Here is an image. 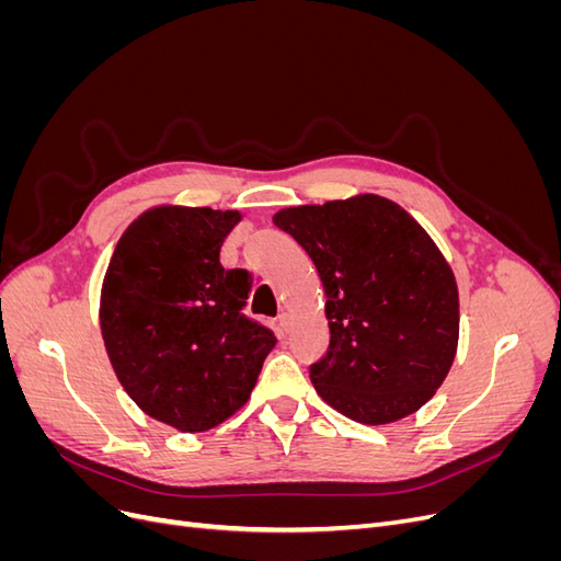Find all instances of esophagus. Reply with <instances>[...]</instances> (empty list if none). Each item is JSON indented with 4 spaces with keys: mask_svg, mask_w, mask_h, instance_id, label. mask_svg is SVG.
<instances>
[{
    "mask_svg": "<svg viewBox=\"0 0 561 561\" xmlns=\"http://www.w3.org/2000/svg\"><path fill=\"white\" fill-rule=\"evenodd\" d=\"M290 325H293L290 316H287V313H280V316H278V330H280L283 334H287V332H290Z\"/></svg>",
    "mask_w": 561,
    "mask_h": 561,
    "instance_id": "obj_1",
    "label": "esophagus"
}]
</instances>
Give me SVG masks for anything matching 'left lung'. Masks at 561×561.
<instances>
[{"instance_id": "left-lung-1", "label": "left lung", "mask_w": 561, "mask_h": 561, "mask_svg": "<svg viewBox=\"0 0 561 561\" xmlns=\"http://www.w3.org/2000/svg\"><path fill=\"white\" fill-rule=\"evenodd\" d=\"M274 225L307 250L328 297L316 393L367 426L421 410L458 346L456 278L428 231L377 194L283 208Z\"/></svg>"}]
</instances>
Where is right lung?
I'll return each instance as SVG.
<instances>
[{"mask_svg":"<svg viewBox=\"0 0 561 561\" xmlns=\"http://www.w3.org/2000/svg\"><path fill=\"white\" fill-rule=\"evenodd\" d=\"M239 210L154 206L118 239L100 290V332L118 383L180 433L225 423L250 393L276 336L241 309L243 268L219 264Z\"/></svg>","mask_w":561,"mask_h":561,"instance_id":"1","label":"right lung"}]
</instances>
